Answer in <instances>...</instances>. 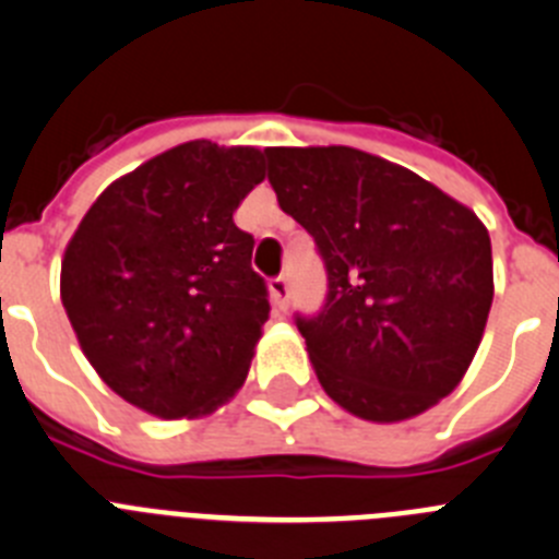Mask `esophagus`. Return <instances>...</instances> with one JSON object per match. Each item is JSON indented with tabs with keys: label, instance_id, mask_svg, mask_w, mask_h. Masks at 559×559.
<instances>
[{
	"label": "esophagus",
	"instance_id": "34e87169",
	"mask_svg": "<svg viewBox=\"0 0 559 559\" xmlns=\"http://www.w3.org/2000/svg\"><path fill=\"white\" fill-rule=\"evenodd\" d=\"M270 298H273L275 309L286 311V306H289V281L286 278L270 281Z\"/></svg>",
	"mask_w": 559,
	"mask_h": 559
}]
</instances>
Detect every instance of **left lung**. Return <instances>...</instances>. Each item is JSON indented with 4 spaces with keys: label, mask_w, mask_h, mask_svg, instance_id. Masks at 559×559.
Instances as JSON below:
<instances>
[{
    "label": "left lung",
    "mask_w": 559,
    "mask_h": 559,
    "mask_svg": "<svg viewBox=\"0 0 559 559\" xmlns=\"http://www.w3.org/2000/svg\"><path fill=\"white\" fill-rule=\"evenodd\" d=\"M278 205L329 273L298 314L314 373L350 415L399 424L445 399L474 361L492 304L490 236L467 205L354 147H270Z\"/></svg>",
    "instance_id": "1"
}]
</instances>
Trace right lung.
Instances as JSON below:
<instances>
[{"mask_svg":"<svg viewBox=\"0 0 559 559\" xmlns=\"http://www.w3.org/2000/svg\"><path fill=\"white\" fill-rule=\"evenodd\" d=\"M264 155L178 144L114 180L67 245L60 300L80 348L150 415H209L248 379L270 300L234 211Z\"/></svg>","mask_w":559,"mask_h":559,"instance_id":"1","label":"right lung"}]
</instances>
